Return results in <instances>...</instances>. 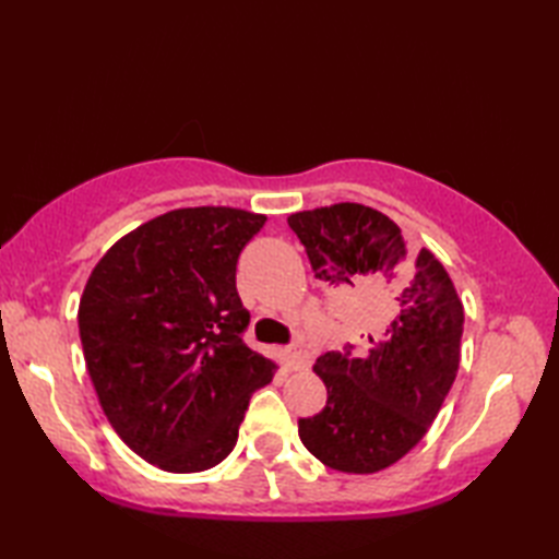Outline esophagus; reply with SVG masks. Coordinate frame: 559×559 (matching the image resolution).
I'll return each instance as SVG.
<instances>
[{
    "mask_svg": "<svg viewBox=\"0 0 559 559\" xmlns=\"http://www.w3.org/2000/svg\"><path fill=\"white\" fill-rule=\"evenodd\" d=\"M286 355H288V370H293V372H302V370H305V367H307V360H305L302 350H298V348H288V350H286Z\"/></svg>",
    "mask_w": 559,
    "mask_h": 559,
    "instance_id": "1",
    "label": "esophagus"
}]
</instances>
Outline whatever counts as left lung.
Instances as JSON below:
<instances>
[{"label": "left lung", "instance_id": "obj_1", "mask_svg": "<svg viewBox=\"0 0 559 559\" xmlns=\"http://www.w3.org/2000/svg\"><path fill=\"white\" fill-rule=\"evenodd\" d=\"M288 225L319 281L382 290L389 322L362 355L317 358L326 406L298 420L324 466L377 473L406 456L442 408L459 372L463 305L442 261L425 247L415 254L382 211L346 201L293 213Z\"/></svg>", "mask_w": 559, "mask_h": 559}]
</instances>
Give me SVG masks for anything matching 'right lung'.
<instances>
[{
	"label": "right lung",
	"mask_w": 559,
	"mask_h": 559,
	"mask_svg": "<svg viewBox=\"0 0 559 559\" xmlns=\"http://www.w3.org/2000/svg\"><path fill=\"white\" fill-rule=\"evenodd\" d=\"M266 216L175 209L120 237L79 302L83 358L122 442L170 473L230 454L249 399L276 365L247 348L235 266Z\"/></svg>",
	"instance_id": "1"
}]
</instances>
